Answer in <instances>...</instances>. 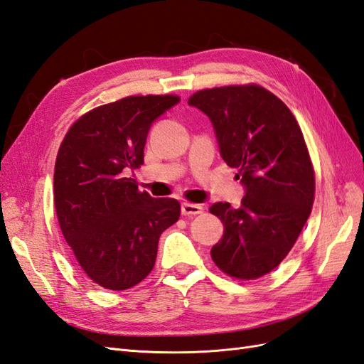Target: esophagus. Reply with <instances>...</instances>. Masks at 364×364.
Listing matches in <instances>:
<instances>
[{
    "label": "esophagus",
    "mask_w": 364,
    "mask_h": 364,
    "mask_svg": "<svg viewBox=\"0 0 364 364\" xmlns=\"http://www.w3.org/2000/svg\"><path fill=\"white\" fill-rule=\"evenodd\" d=\"M202 213H203V208L200 205L190 203V202L182 203V214L183 215H197V214H202Z\"/></svg>",
    "instance_id": "1"
}]
</instances>
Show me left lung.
<instances>
[{
	"instance_id": "left-lung-1",
	"label": "left lung",
	"mask_w": 364,
	"mask_h": 364,
	"mask_svg": "<svg viewBox=\"0 0 364 364\" xmlns=\"http://www.w3.org/2000/svg\"><path fill=\"white\" fill-rule=\"evenodd\" d=\"M188 105L211 119L220 155L246 186L240 208H209L225 226L211 258L230 278L258 279L289 255L311 213L316 179L302 130L287 105L255 83L208 87Z\"/></svg>"
}]
</instances>
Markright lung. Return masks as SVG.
Wrapping results in <instances>:
<instances>
[{"label":"right lung","instance_id":"obj_1","mask_svg":"<svg viewBox=\"0 0 364 364\" xmlns=\"http://www.w3.org/2000/svg\"><path fill=\"white\" fill-rule=\"evenodd\" d=\"M179 95H130L83 114L65 135L54 165V208L80 269L107 290L147 278L159 237L181 203L153 199L127 178L144 164L150 126Z\"/></svg>","mask_w":364,"mask_h":364}]
</instances>
